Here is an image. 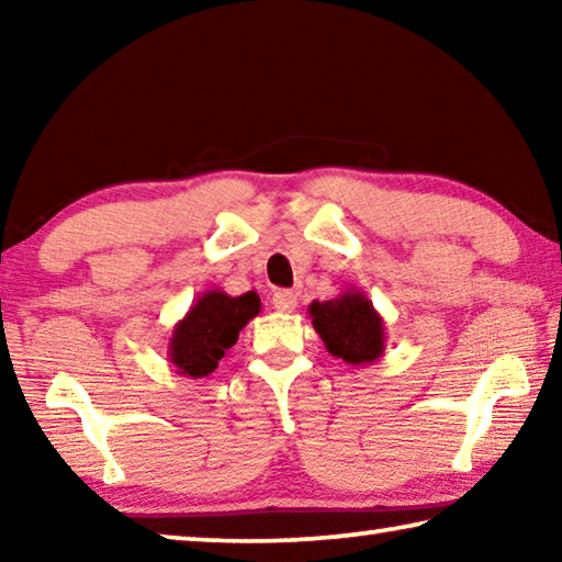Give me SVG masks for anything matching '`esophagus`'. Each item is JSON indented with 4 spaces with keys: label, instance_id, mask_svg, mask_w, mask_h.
Here are the masks:
<instances>
[{
    "label": "esophagus",
    "instance_id": "34e87169",
    "mask_svg": "<svg viewBox=\"0 0 562 562\" xmlns=\"http://www.w3.org/2000/svg\"><path fill=\"white\" fill-rule=\"evenodd\" d=\"M272 304L278 312H292L294 307H297V294H294L292 290H278L272 294Z\"/></svg>",
    "mask_w": 562,
    "mask_h": 562
}]
</instances>
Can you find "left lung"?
<instances>
[{"label": "left lung", "instance_id": "8db88e82", "mask_svg": "<svg viewBox=\"0 0 562 562\" xmlns=\"http://www.w3.org/2000/svg\"><path fill=\"white\" fill-rule=\"evenodd\" d=\"M307 312L331 357L351 367H367L384 355V317L361 290L347 288L335 300H315Z\"/></svg>", "mask_w": 562, "mask_h": 562}]
</instances>
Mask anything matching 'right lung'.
I'll use <instances>...</instances> for the list:
<instances>
[{"label":"right lung","instance_id":"1","mask_svg":"<svg viewBox=\"0 0 562 562\" xmlns=\"http://www.w3.org/2000/svg\"><path fill=\"white\" fill-rule=\"evenodd\" d=\"M262 310L258 292L233 297L223 290H205L183 319H178L168 341V361L180 376L205 379L215 372L240 329Z\"/></svg>","mask_w":562,"mask_h":562}]
</instances>
